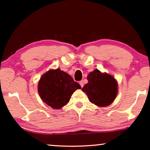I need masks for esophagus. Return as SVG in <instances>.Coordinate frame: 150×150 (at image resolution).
Returning <instances> with one entry per match:
<instances>
[{"label":"esophagus","mask_w":150,"mask_h":150,"mask_svg":"<svg viewBox=\"0 0 150 150\" xmlns=\"http://www.w3.org/2000/svg\"><path fill=\"white\" fill-rule=\"evenodd\" d=\"M79 84H80V85L81 86V87H83V86H84V83H83V81H81L79 82Z\"/></svg>","instance_id":"34e87169"}]
</instances>
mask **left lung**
<instances>
[{
    "label": "left lung",
    "instance_id": "8db88e82",
    "mask_svg": "<svg viewBox=\"0 0 150 150\" xmlns=\"http://www.w3.org/2000/svg\"><path fill=\"white\" fill-rule=\"evenodd\" d=\"M88 83L82 91L87 93L89 101L100 107L110 105L118 91L117 82L112 76L96 69L87 76Z\"/></svg>",
    "mask_w": 150,
    "mask_h": 150
}]
</instances>
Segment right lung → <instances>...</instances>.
Segmentation results:
<instances>
[{
    "label": "right lung",
    "instance_id": "1",
    "mask_svg": "<svg viewBox=\"0 0 150 150\" xmlns=\"http://www.w3.org/2000/svg\"><path fill=\"white\" fill-rule=\"evenodd\" d=\"M79 89H81V85L59 68L48 70L42 76L38 83L41 99L54 109L66 105L72 93Z\"/></svg>",
    "mask_w": 150,
    "mask_h": 150
}]
</instances>
